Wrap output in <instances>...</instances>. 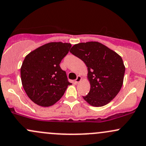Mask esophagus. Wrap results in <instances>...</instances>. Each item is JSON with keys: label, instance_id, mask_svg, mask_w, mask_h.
I'll return each instance as SVG.
<instances>
[{"label": "esophagus", "instance_id": "esophagus-1", "mask_svg": "<svg viewBox=\"0 0 146 146\" xmlns=\"http://www.w3.org/2000/svg\"><path fill=\"white\" fill-rule=\"evenodd\" d=\"M81 77L80 76H77V78H76V80H75V83H78V82H80L81 81Z\"/></svg>", "mask_w": 146, "mask_h": 146}]
</instances>
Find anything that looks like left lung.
<instances>
[{
  "instance_id": "1",
  "label": "left lung",
  "mask_w": 146,
  "mask_h": 146,
  "mask_svg": "<svg viewBox=\"0 0 146 146\" xmlns=\"http://www.w3.org/2000/svg\"><path fill=\"white\" fill-rule=\"evenodd\" d=\"M70 52L86 63L90 90L85 101L100 107L110 102L120 91L123 81L125 66L121 57L99 42L74 45Z\"/></svg>"
}]
</instances>
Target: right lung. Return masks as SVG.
Here are the masks:
<instances>
[{
  "mask_svg": "<svg viewBox=\"0 0 146 146\" xmlns=\"http://www.w3.org/2000/svg\"><path fill=\"white\" fill-rule=\"evenodd\" d=\"M71 46L66 42H50L25 56L21 68V81L26 94L36 104L52 106L72 85L60 67Z\"/></svg>",
  "mask_w": 146,
  "mask_h": 146,
  "instance_id": "1",
  "label": "right lung"
}]
</instances>
